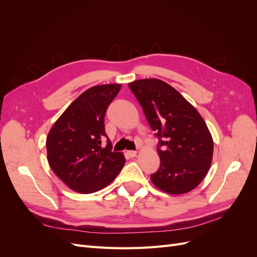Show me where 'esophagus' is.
<instances>
[{
    "label": "esophagus",
    "instance_id": "1",
    "mask_svg": "<svg viewBox=\"0 0 257 257\" xmlns=\"http://www.w3.org/2000/svg\"><path fill=\"white\" fill-rule=\"evenodd\" d=\"M125 154L127 155L128 158H135L137 155V151H133V150H128L125 152Z\"/></svg>",
    "mask_w": 257,
    "mask_h": 257
}]
</instances>
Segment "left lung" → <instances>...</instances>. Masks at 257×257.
I'll list each match as a JSON object with an SVG mask.
<instances>
[{"label": "left lung", "mask_w": 257, "mask_h": 257, "mask_svg": "<svg viewBox=\"0 0 257 257\" xmlns=\"http://www.w3.org/2000/svg\"><path fill=\"white\" fill-rule=\"evenodd\" d=\"M150 126L160 138L161 165L151 181L163 192L180 195L204 180L211 166L213 139L196 108L165 81L128 83Z\"/></svg>", "instance_id": "left-lung-1"}]
</instances>
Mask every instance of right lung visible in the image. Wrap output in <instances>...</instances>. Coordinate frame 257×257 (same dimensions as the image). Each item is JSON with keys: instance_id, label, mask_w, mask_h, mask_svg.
Segmentation results:
<instances>
[{"instance_id": "1", "label": "right lung", "mask_w": 257, "mask_h": 257, "mask_svg": "<svg viewBox=\"0 0 257 257\" xmlns=\"http://www.w3.org/2000/svg\"><path fill=\"white\" fill-rule=\"evenodd\" d=\"M121 89L119 83L94 85L69 105L50 128L46 148L53 173L69 189L90 194L104 189L125 164L122 152H112L104 116Z\"/></svg>"}]
</instances>
